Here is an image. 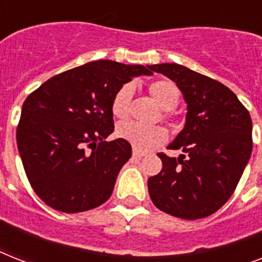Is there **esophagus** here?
Returning <instances> with one entry per match:
<instances>
[{
	"instance_id": "obj_1",
	"label": "esophagus",
	"mask_w": 262,
	"mask_h": 262,
	"mask_svg": "<svg viewBox=\"0 0 262 262\" xmlns=\"http://www.w3.org/2000/svg\"><path fill=\"white\" fill-rule=\"evenodd\" d=\"M145 155H147L145 152L140 151V149H137V148H133V156H136V158H144Z\"/></svg>"
}]
</instances>
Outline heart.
Listing matches in <instances>:
<instances>
[{
    "instance_id": "obj_1",
    "label": "heart",
    "mask_w": 262,
    "mask_h": 262,
    "mask_svg": "<svg viewBox=\"0 0 262 262\" xmlns=\"http://www.w3.org/2000/svg\"><path fill=\"white\" fill-rule=\"evenodd\" d=\"M149 91L163 110H172L178 104L179 91L172 81H168V80L155 81L149 87ZM133 94H135V87L132 84H123L122 87L117 91L111 102V111L114 117L125 119L129 115ZM117 136L133 144V147L137 149L148 151L163 144L166 141L167 133L160 126H147L139 122L127 121V122L119 123L117 126Z\"/></svg>"
}]
</instances>
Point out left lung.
I'll list each match as a JSON object with an SVG mask.
<instances>
[{
  "label": "left lung",
  "mask_w": 262,
  "mask_h": 262,
  "mask_svg": "<svg viewBox=\"0 0 262 262\" xmlns=\"http://www.w3.org/2000/svg\"><path fill=\"white\" fill-rule=\"evenodd\" d=\"M172 80L186 103V121L168 149L158 154L163 167L148 178L152 203L186 220L203 219L222 208L235 190L252 155V118L230 88L178 63L149 67Z\"/></svg>",
  "instance_id": "left-lung-1"
}]
</instances>
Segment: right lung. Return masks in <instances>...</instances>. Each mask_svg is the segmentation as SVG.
I'll use <instances>...</instances> for the list:
<instances>
[{
  "label": "right lung",
  "mask_w": 262,
  "mask_h": 262,
  "mask_svg": "<svg viewBox=\"0 0 262 262\" xmlns=\"http://www.w3.org/2000/svg\"><path fill=\"white\" fill-rule=\"evenodd\" d=\"M151 76L143 65L92 61L59 73L26 99L16 140L27 178L39 199L65 213L110 199L119 170L132 156L114 132L111 102L123 84Z\"/></svg>",
  "instance_id": "obj_1"
}]
</instances>
